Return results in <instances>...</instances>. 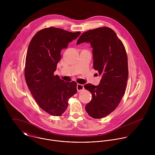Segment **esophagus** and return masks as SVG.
Returning a JSON list of instances; mask_svg holds the SVG:
<instances>
[{
    "label": "esophagus",
    "instance_id": "1",
    "mask_svg": "<svg viewBox=\"0 0 155 155\" xmlns=\"http://www.w3.org/2000/svg\"><path fill=\"white\" fill-rule=\"evenodd\" d=\"M76 88H77L78 91V92H80V91H82V90L84 89V85H81V84H78Z\"/></svg>",
    "mask_w": 155,
    "mask_h": 155
}]
</instances>
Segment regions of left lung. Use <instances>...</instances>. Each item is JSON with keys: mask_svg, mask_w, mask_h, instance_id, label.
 <instances>
[{"mask_svg": "<svg viewBox=\"0 0 155 155\" xmlns=\"http://www.w3.org/2000/svg\"><path fill=\"white\" fill-rule=\"evenodd\" d=\"M84 42L91 45L94 68L101 76L97 86L84 85L92 94L85 110L92 117L100 119L114 110L124 95L128 76L127 55L121 41L109 27L84 32L77 45Z\"/></svg>", "mask_w": 155, "mask_h": 155, "instance_id": "8db88e82", "label": "left lung"}]
</instances>
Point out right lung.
Segmentation results:
<instances>
[{"label": "right lung", "instance_id": "right-lung-1", "mask_svg": "<svg viewBox=\"0 0 155 155\" xmlns=\"http://www.w3.org/2000/svg\"><path fill=\"white\" fill-rule=\"evenodd\" d=\"M80 35V31L46 28L39 31L28 45L25 79L37 104L51 115L61 116L66 110L68 98L77 92L76 82H64L54 73L61 58V50Z\"/></svg>", "mask_w": 155, "mask_h": 155}]
</instances>
